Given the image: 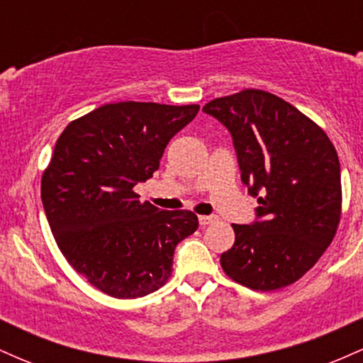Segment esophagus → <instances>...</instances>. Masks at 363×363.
<instances>
[{
  "label": "esophagus",
  "instance_id": "obj_1",
  "mask_svg": "<svg viewBox=\"0 0 363 363\" xmlns=\"http://www.w3.org/2000/svg\"><path fill=\"white\" fill-rule=\"evenodd\" d=\"M198 220H199V225H201V227H206V225L216 222V216H213V215H201Z\"/></svg>",
  "mask_w": 363,
  "mask_h": 363
}]
</instances>
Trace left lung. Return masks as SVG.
Instances as JSON below:
<instances>
[{
	"mask_svg": "<svg viewBox=\"0 0 363 363\" xmlns=\"http://www.w3.org/2000/svg\"><path fill=\"white\" fill-rule=\"evenodd\" d=\"M230 133L256 218L234 223L223 272L252 290L302 278L331 244L341 215V174L326 133L277 95L244 90L203 107Z\"/></svg>",
	"mask_w": 363,
	"mask_h": 363,
	"instance_id": "1",
	"label": "left lung"
}]
</instances>
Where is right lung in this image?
<instances>
[{
    "mask_svg": "<svg viewBox=\"0 0 363 363\" xmlns=\"http://www.w3.org/2000/svg\"><path fill=\"white\" fill-rule=\"evenodd\" d=\"M199 106L106 104L56 141L40 196L57 247L91 285L138 298L165 285L176 245L198 228L187 210H160L133 191L153 176L165 147Z\"/></svg>",
    "mask_w": 363,
    "mask_h": 363,
    "instance_id": "obj_1",
    "label": "right lung"
}]
</instances>
